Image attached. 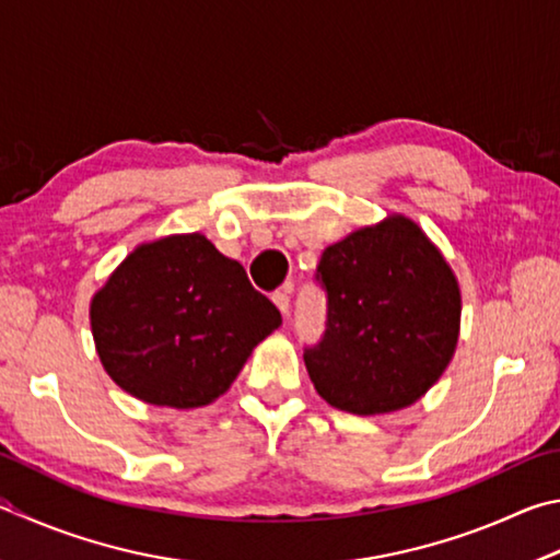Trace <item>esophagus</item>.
Returning <instances> with one entry per match:
<instances>
[{
  "instance_id": "esophagus-1",
  "label": "esophagus",
  "mask_w": 560,
  "mask_h": 560,
  "mask_svg": "<svg viewBox=\"0 0 560 560\" xmlns=\"http://www.w3.org/2000/svg\"><path fill=\"white\" fill-rule=\"evenodd\" d=\"M271 301L277 303V308H279L283 315H289V308H291V287L279 289V291L271 296Z\"/></svg>"
}]
</instances>
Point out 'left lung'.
Wrapping results in <instances>:
<instances>
[{
  "label": "left lung",
  "mask_w": 560,
  "mask_h": 560,
  "mask_svg": "<svg viewBox=\"0 0 560 560\" xmlns=\"http://www.w3.org/2000/svg\"><path fill=\"white\" fill-rule=\"evenodd\" d=\"M315 279L328 291V323L303 360L325 401L392 413L441 380L460 335V287L411 218L394 212L325 247Z\"/></svg>",
  "instance_id": "left-lung-1"
}]
</instances>
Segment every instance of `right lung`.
Wrapping results in <instances>:
<instances>
[{
    "label": "right lung",
    "instance_id": "right-lung-1",
    "mask_svg": "<svg viewBox=\"0 0 560 560\" xmlns=\"http://www.w3.org/2000/svg\"><path fill=\"white\" fill-rule=\"evenodd\" d=\"M281 313L200 232L141 242L90 301L105 372L139 401L198 409L237 380Z\"/></svg>",
    "mask_w": 560,
    "mask_h": 560
}]
</instances>
